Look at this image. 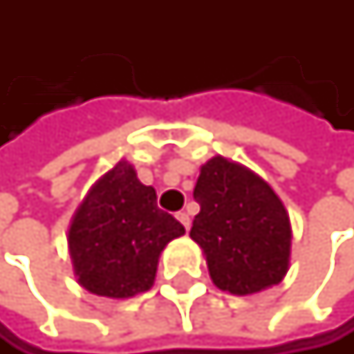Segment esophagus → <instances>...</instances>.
<instances>
[{
  "mask_svg": "<svg viewBox=\"0 0 354 354\" xmlns=\"http://www.w3.org/2000/svg\"><path fill=\"white\" fill-rule=\"evenodd\" d=\"M176 218H178V221L183 223V227H185V229H189V227H191V216H189L187 212H178V214H176Z\"/></svg>",
  "mask_w": 354,
  "mask_h": 354,
  "instance_id": "obj_1",
  "label": "esophagus"
}]
</instances>
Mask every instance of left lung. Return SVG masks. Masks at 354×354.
<instances>
[{
    "label": "left lung",
    "instance_id": "obj_1",
    "mask_svg": "<svg viewBox=\"0 0 354 354\" xmlns=\"http://www.w3.org/2000/svg\"><path fill=\"white\" fill-rule=\"evenodd\" d=\"M191 238L206 252L212 282L234 295L259 293L289 268L291 223L278 195L250 169L214 157L201 167Z\"/></svg>",
    "mask_w": 354,
    "mask_h": 354
}]
</instances>
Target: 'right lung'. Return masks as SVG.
<instances>
[{
  "mask_svg": "<svg viewBox=\"0 0 354 354\" xmlns=\"http://www.w3.org/2000/svg\"><path fill=\"white\" fill-rule=\"evenodd\" d=\"M183 234L185 227L157 208L155 189L118 161L80 203L67 240L82 287L125 299L153 287L161 250Z\"/></svg>",
  "mask_w": 354,
  "mask_h": 354,
  "instance_id": "obj_1",
  "label": "right lung"
}]
</instances>
